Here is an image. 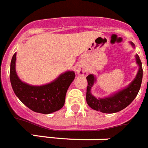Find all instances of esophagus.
<instances>
[{
	"label": "esophagus",
	"mask_w": 148,
	"mask_h": 148,
	"mask_svg": "<svg viewBox=\"0 0 148 148\" xmlns=\"http://www.w3.org/2000/svg\"><path fill=\"white\" fill-rule=\"evenodd\" d=\"M77 73H78V75H86V74H87V71H86V69L84 68V67L79 66L77 69Z\"/></svg>",
	"instance_id": "1"
}]
</instances>
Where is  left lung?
<instances>
[{
  "instance_id": "8db88e82",
  "label": "left lung",
  "mask_w": 148,
  "mask_h": 148,
  "mask_svg": "<svg viewBox=\"0 0 148 148\" xmlns=\"http://www.w3.org/2000/svg\"><path fill=\"white\" fill-rule=\"evenodd\" d=\"M131 45L134 48V44L130 42ZM136 63L138 66V71L135 78L125 88L116 92L112 93L110 95L104 98H96L92 94V88L97 79L93 74L88 75L86 79L88 81L87 92H86V101L88 106L95 111H99L102 113L112 114L120 112L128 106L136 98L140 90L143 78L142 64L140 57L138 54L135 55Z\"/></svg>"
}]
</instances>
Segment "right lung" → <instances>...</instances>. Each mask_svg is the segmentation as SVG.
<instances>
[{"mask_svg":"<svg viewBox=\"0 0 148 148\" xmlns=\"http://www.w3.org/2000/svg\"><path fill=\"white\" fill-rule=\"evenodd\" d=\"M16 53L10 62V79L14 93L29 109L41 114H51L61 109L65 103L66 94L75 79L73 71L61 73L56 79L42 86H32L21 81L16 72Z\"/></svg>","mask_w":148,"mask_h":148,"instance_id":"1","label":"right lung"}]
</instances>
